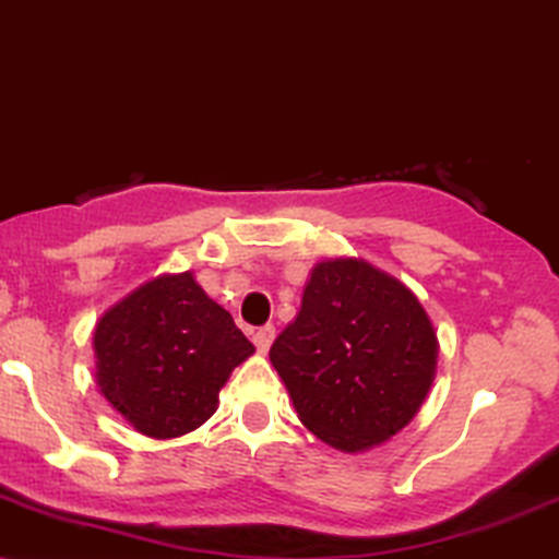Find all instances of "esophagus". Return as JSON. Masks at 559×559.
Instances as JSON below:
<instances>
[{
  "label": "esophagus",
  "instance_id": "34e87169",
  "mask_svg": "<svg viewBox=\"0 0 559 559\" xmlns=\"http://www.w3.org/2000/svg\"><path fill=\"white\" fill-rule=\"evenodd\" d=\"M253 343H255V350L266 353L274 343V326L266 324V326H261V330H255L253 332Z\"/></svg>",
  "mask_w": 559,
  "mask_h": 559
}]
</instances>
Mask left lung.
Returning <instances> with one entry per match:
<instances>
[{
    "label": "left lung",
    "mask_w": 559,
    "mask_h": 559,
    "mask_svg": "<svg viewBox=\"0 0 559 559\" xmlns=\"http://www.w3.org/2000/svg\"><path fill=\"white\" fill-rule=\"evenodd\" d=\"M437 353L435 324L403 282L364 259H330L311 269L298 317L269 360L308 431L364 452L413 421Z\"/></svg>",
    "instance_id": "obj_1"
}]
</instances>
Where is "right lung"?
Instances as JSON below:
<instances>
[{
	"instance_id": "add662e5",
	"label": "right lung",
	"mask_w": 559,
	"mask_h": 559,
	"mask_svg": "<svg viewBox=\"0 0 559 559\" xmlns=\"http://www.w3.org/2000/svg\"><path fill=\"white\" fill-rule=\"evenodd\" d=\"M253 350L193 272L162 274L96 321V384L135 431L175 439L214 416L219 390Z\"/></svg>"
}]
</instances>
